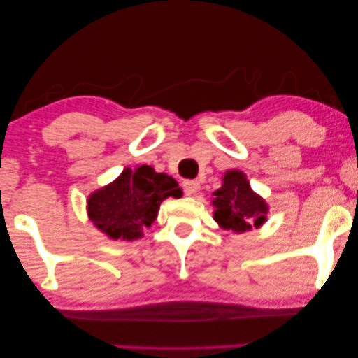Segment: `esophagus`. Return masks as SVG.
Wrapping results in <instances>:
<instances>
[{"mask_svg": "<svg viewBox=\"0 0 358 358\" xmlns=\"http://www.w3.org/2000/svg\"><path fill=\"white\" fill-rule=\"evenodd\" d=\"M182 187H184V192L187 193V195H195V193H198L201 189V185L198 180H184Z\"/></svg>", "mask_w": 358, "mask_h": 358, "instance_id": "obj_1", "label": "esophagus"}]
</instances>
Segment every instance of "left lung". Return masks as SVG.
Listing matches in <instances>:
<instances>
[{"mask_svg": "<svg viewBox=\"0 0 358 358\" xmlns=\"http://www.w3.org/2000/svg\"><path fill=\"white\" fill-rule=\"evenodd\" d=\"M222 187L214 192V220L234 233L259 228L266 222L268 204L250 189L245 174L239 169L227 171L222 178Z\"/></svg>", "mask_w": 358, "mask_h": 358, "instance_id": "obj_1", "label": "left lung"}]
</instances>
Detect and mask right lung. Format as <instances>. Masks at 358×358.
<instances>
[{
  "instance_id": "right-lung-1",
  "label": "right lung",
  "mask_w": 358,
  "mask_h": 358,
  "mask_svg": "<svg viewBox=\"0 0 358 358\" xmlns=\"http://www.w3.org/2000/svg\"><path fill=\"white\" fill-rule=\"evenodd\" d=\"M168 196H182L171 176L155 173L148 165L125 168L114 182L92 193L87 213L110 239L133 241L144 236L143 230L157 219L160 203Z\"/></svg>"
}]
</instances>
